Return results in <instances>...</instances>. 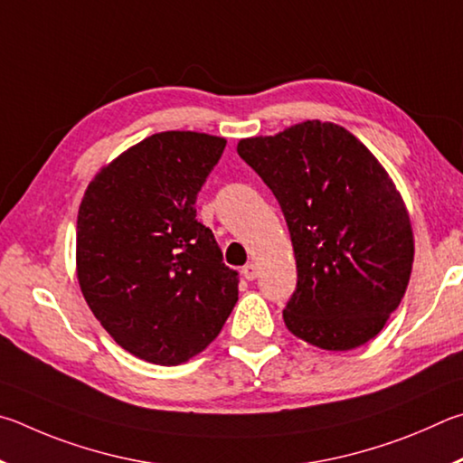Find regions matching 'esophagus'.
I'll use <instances>...</instances> for the list:
<instances>
[{"mask_svg": "<svg viewBox=\"0 0 463 463\" xmlns=\"http://www.w3.org/2000/svg\"><path fill=\"white\" fill-rule=\"evenodd\" d=\"M241 274H244L246 280H254L258 277V266L250 262L244 266V269H241Z\"/></svg>", "mask_w": 463, "mask_h": 463, "instance_id": "esophagus-1", "label": "esophagus"}]
</instances>
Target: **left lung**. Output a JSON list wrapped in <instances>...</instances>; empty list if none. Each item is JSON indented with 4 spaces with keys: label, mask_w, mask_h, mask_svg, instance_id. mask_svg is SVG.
Masks as SVG:
<instances>
[{
    "label": "left lung",
    "mask_w": 463,
    "mask_h": 463,
    "mask_svg": "<svg viewBox=\"0 0 463 463\" xmlns=\"http://www.w3.org/2000/svg\"><path fill=\"white\" fill-rule=\"evenodd\" d=\"M285 213L297 290L282 319L329 352L374 339L409 287L415 238L402 194L358 137L307 119L238 142Z\"/></svg>",
    "instance_id": "left-lung-1"
}]
</instances>
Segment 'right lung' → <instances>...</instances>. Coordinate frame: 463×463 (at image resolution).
<instances>
[{
	"mask_svg": "<svg viewBox=\"0 0 463 463\" xmlns=\"http://www.w3.org/2000/svg\"><path fill=\"white\" fill-rule=\"evenodd\" d=\"M225 137L160 132L87 184L77 215V280L89 309L136 358L176 366L219 335L238 301L197 193Z\"/></svg>",
	"mask_w": 463,
	"mask_h": 463,
	"instance_id": "right-lung-1",
	"label": "right lung"
}]
</instances>
